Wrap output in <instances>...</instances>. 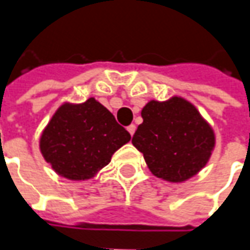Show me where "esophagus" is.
Wrapping results in <instances>:
<instances>
[{
    "label": "esophagus",
    "mask_w": 250,
    "mask_h": 250,
    "mask_svg": "<svg viewBox=\"0 0 250 250\" xmlns=\"http://www.w3.org/2000/svg\"><path fill=\"white\" fill-rule=\"evenodd\" d=\"M126 129H128V132L130 133V136H133V133H135V130H136V126H135L133 124H132V125H129V126H128Z\"/></svg>",
    "instance_id": "1"
}]
</instances>
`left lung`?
<instances>
[{"label": "left lung", "instance_id": "8db88e82", "mask_svg": "<svg viewBox=\"0 0 250 250\" xmlns=\"http://www.w3.org/2000/svg\"><path fill=\"white\" fill-rule=\"evenodd\" d=\"M132 143L153 175L184 182L205 167L216 145L214 130L193 104L182 97L149 101Z\"/></svg>", "mask_w": 250, "mask_h": 250}]
</instances>
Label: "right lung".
<instances>
[{"label": "right lung", "instance_id": "right-lung-1", "mask_svg": "<svg viewBox=\"0 0 250 250\" xmlns=\"http://www.w3.org/2000/svg\"><path fill=\"white\" fill-rule=\"evenodd\" d=\"M130 140L128 130L96 99L65 103L55 111L40 138L44 160L71 181L93 178L112 154Z\"/></svg>", "mask_w": 250, "mask_h": 250}]
</instances>
